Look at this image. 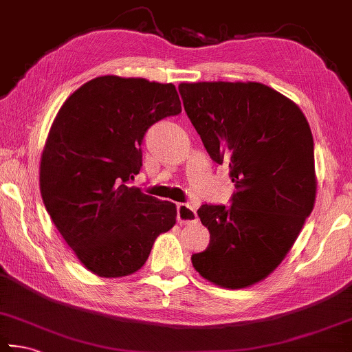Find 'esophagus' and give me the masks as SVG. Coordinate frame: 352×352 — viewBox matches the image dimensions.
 I'll list each match as a JSON object with an SVG mask.
<instances>
[{
	"label": "esophagus",
	"instance_id": "34e87169",
	"mask_svg": "<svg viewBox=\"0 0 352 352\" xmlns=\"http://www.w3.org/2000/svg\"><path fill=\"white\" fill-rule=\"evenodd\" d=\"M197 210L194 206L186 203H178L177 204V220L180 225H189V223L197 221Z\"/></svg>",
	"mask_w": 352,
	"mask_h": 352
}]
</instances>
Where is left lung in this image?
<instances>
[{
	"label": "left lung",
	"mask_w": 352,
	"mask_h": 352,
	"mask_svg": "<svg viewBox=\"0 0 352 352\" xmlns=\"http://www.w3.org/2000/svg\"><path fill=\"white\" fill-rule=\"evenodd\" d=\"M178 91L210 158L228 160L235 184L231 206L198 209L210 240L190 260L217 286H252L282 263L314 209L309 123L294 101L261 82H180Z\"/></svg>",
	"instance_id": "1"
}]
</instances>
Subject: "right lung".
I'll return each instance as SVG.
<instances>
[{
    "instance_id": "add662e5",
    "label": "right lung",
    "mask_w": 352,
    "mask_h": 352,
    "mask_svg": "<svg viewBox=\"0 0 352 352\" xmlns=\"http://www.w3.org/2000/svg\"><path fill=\"white\" fill-rule=\"evenodd\" d=\"M182 112L172 82L97 76L70 95L40 163L43 203L80 263L98 277L137 272L177 206L127 186L142 168L146 131Z\"/></svg>"
}]
</instances>
